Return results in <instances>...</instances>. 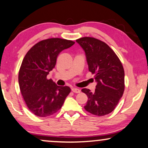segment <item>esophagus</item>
<instances>
[{
  "instance_id": "1",
  "label": "esophagus",
  "mask_w": 148,
  "mask_h": 148,
  "mask_svg": "<svg viewBox=\"0 0 148 148\" xmlns=\"http://www.w3.org/2000/svg\"><path fill=\"white\" fill-rule=\"evenodd\" d=\"M72 91L73 92V93H80V90H79V88H72Z\"/></svg>"
}]
</instances>
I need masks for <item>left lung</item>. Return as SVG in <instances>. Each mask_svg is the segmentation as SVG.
Listing matches in <instances>:
<instances>
[{
    "label": "left lung",
    "instance_id": "1",
    "mask_svg": "<svg viewBox=\"0 0 148 148\" xmlns=\"http://www.w3.org/2000/svg\"><path fill=\"white\" fill-rule=\"evenodd\" d=\"M76 41L86 54L88 71L95 75L94 93L82 88L87 95L85 110L102 116L114 110L125 89V72L121 60L107 43L93 37L79 38Z\"/></svg>",
    "mask_w": 148,
    "mask_h": 148
}]
</instances>
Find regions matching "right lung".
<instances>
[{"instance_id":"right-lung-1","label":"right lung","mask_w":148,"mask_h":148,"mask_svg":"<svg viewBox=\"0 0 148 148\" xmlns=\"http://www.w3.org/2000/svg\"><path fill=\"white\" fill-rule=\"evenodd\" d=\"M74 43L60 38L42 40L24 57L18 72L19 87L27 108L36 116L53 115L70 93V87L57 86L47 75L55 68L59 54Z\"/></svg>"}]
</instances>
